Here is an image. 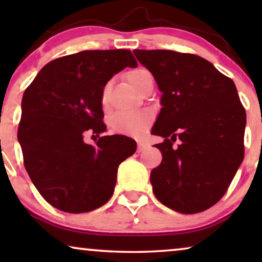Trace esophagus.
<instances>
[{"label":"esophagus","mask_w":262,"mask_h":262,"mask_svg":"<svg viewBox=\"0 0 262 262\" xmlns=\"http://www.w3.org/2000/svg\"><path fill=\"white\" fill-rule=\"evenodd\" d=\"M145 149H146V144H145V143H143V142H138V148H137V151H138V152H142V151H144Z\"/></svg>","instance_id":"1"}]
</instances>
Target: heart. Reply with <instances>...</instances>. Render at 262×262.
Instances as JSON below:
<instances>
[{
	"label": "heart",
	"mask_w": 262,
	"mask_h": 262,
	"mask_svg": "<svg viewBox=\"0 0 262 262\" xmlns=\"http://www.w3.org/2000/svg\"><path fill=\"white\" fill-rule=\"evenodd\" d=\"M149 76H151L148 70L139 69L132 70L127 74V80L134 85L136 89L139 88L143 82H144ZM106 91L103 89L102 100H106ZM151 113L148 111L143 110H134V111H123L114 114L112 118V126L116 131L123 132L127 135H141L142 132L145 131V128L151 123Z\"/></svg>",
	"instance_id": "1"
}]
</instances>
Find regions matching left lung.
Returning a JSON list of instances; mask_svg holds the SVG:
<instances>
[{
    "mask_svg": "<svg viewBox=\"0 0 262 262\" xmlns=\"http://www.w3.org/2000/svg\"><path fill=\"white\" fill-rule=\"evenodd\" d=\"M134 53L162 93L151 130L164 138L154 145L162 152L150 174L154 194L180 213L205 211L224 195L245 156L246 111L236 85L199 56L169 50Z\"/></svg>",
    "mask_w": 262,
    "mask_h": 262,
    "instance_id": "8db88e82",
    "label": "left lung"
}]
</instances>
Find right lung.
I'll list each match as a JSON object with an SVG mask.
<instances>
[{
	"label": "right lung",
	"mask_w": 262,
	"mask_h": 262,
	"mask_svg": "<svg viewBox=\"0 0 262 262\" xmlns=\"http://www.w3.org/2000/svg\"><path fill=\"white\" fill-rule=\"evenodd\" d=\"M136 68L130 50H93L46 64L24 93L17 139L24 163L42 198L64 212L98 209L112 196L119 164L136 151L126 136L99 137L103 88L125 68Z\"/></svg>",
	"instance_id": "obj_1"
}]
</instances>
